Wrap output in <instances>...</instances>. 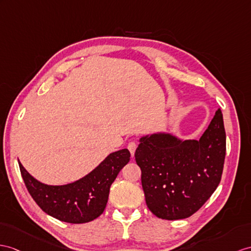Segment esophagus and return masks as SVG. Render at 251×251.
<instances>
[{
	"instance_id": "1",
	"label": "esophagus",
	"mask_w": 251,
	"mask_h": 251,
	"mask_svg": "<svg viewBox=\"0 0 251 251\" xmlns=\"http://www.w3.org/2000/svg\"><path fill=\"white\" fill-rule=\"evenodd\" d=\"M136 148H137V144L134 142V140H133V142H130L129 144H127V149H129V151L131 152L132 156L134 155V153H135Z\"/></svg>"
}]
</instances>
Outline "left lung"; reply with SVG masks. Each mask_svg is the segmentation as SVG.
Segmentation results:
<instances>
[{
    "mask_svg": "<svg viewBox=\"0 0 251 251\" xmlns=\"http://www.w3.org/2000/svg\"><path fill=\"white\" fill-rule=\"evenodd\" d=\"M226 156V132L218 108L199 140L166 134L140 138L135 160L148 209L158 218L192 216L217 188Z\"/></svg>",
    "mask_w": 251,
    "mask_h": 251,
    "instance_id": "8db88e82",
    "label": "left lung"
}]
</instances>
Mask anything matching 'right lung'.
Instances as JSON below:
<instances>
[{
    "label": "right lung",
    "instance_id": "1",
    "mask_svg": "<svg viewBox=\"0 0 251 251\" xmlns=\"http://www.w3.org/2000/svg\"><path fill=\"white\" fill-rule=\"evenodd\" d=\"M130 156L127 149L116 151L86 176L62 186L42 184L20 162L19 167L28 193L42 211L65 223L84 224L94 221L105 210L112 183L129 163Z\"/></svg>",
    "mask_w": 251,
    "mask_h": 251
}]
</instances>
